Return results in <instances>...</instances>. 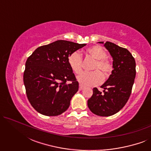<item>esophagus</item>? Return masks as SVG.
<instances>
[{"label":"esophagus","instance_id":"1","mask_svg":"<svg viewBox=\"0 0 151 151\" xmlns=\"http://www.w3.org/2000/svg\"><path fill=\"white\" fill-rule=\"evenodd\" d=\"M85 88V86L84 85H83V84H80V86H79V90H82L83 89V88Z\"/></svg>","mask_w":151,"mask_h":151}]
</instances>
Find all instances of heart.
I'll list each match as a JSON object with an SVG mask.
<instances>
[{
    "label": "heart",
    "mask_w": 151,
    "mask_h": 151,
    "mask_svg": "<svg viewBox=\"0 0 151 151\" xmlns=\"http://www.w3.org/2000/svg\"><path fill=\"white\" fill-rule=\"evenodd\" d=\"M86 52L91 57L96 60L91 72H83L77 77L78 81L83 85L95 86L100 84L103 81L104 77L110 75L112 71V65L111 62L106 58V52L102 47L98 45H94L86 49ZM68 64L74 73H80L82 70V56L79 51H75L71 53L67 59ZM100 71H99V70Z\"/></svg>",
    "instance_id": "b5f03b06"
}]
</instances>
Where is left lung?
Returning <instances> with one entry per match:
<instances>
[{"label": "left lung", "instance_id": "8db88e82", "mask_svg": "<svg viewBox=\"0 0 151 151\" xmlns=\"http://www.w3.org/2000/svg\"><path fill=\"white\" fill-rule=\"evenodd\" d=\"M104 47L113 58V70L100 86L104 88L103 92L93 88L87 104L94 114L108 117L120 111L129 100L135 81L136 65L135 58L127 49L111 42H105Z\"/></svg>", "mask_w": 151, "mask_h": 151}]
</instances>
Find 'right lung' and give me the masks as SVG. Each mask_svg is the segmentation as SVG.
<instances>
[{
	"label": "right lung",
	"instance_id": "right-lung-1",
	"mask_svg": "<svg viewBox=\"0 0 151 151\" xmlns=\"http://www.w3.org/2000/svg\"><path fill=\"white\" fill-rule=\"evenodd\" d=\"M85 45L57 40L39 47L27 60L23 75L27 96L40 114L56 116L69 107L79 83L67 59L70 53Z\"/></svg>",
	"mask_w": 151,
	"mask_h": 151
}]
</instances>
